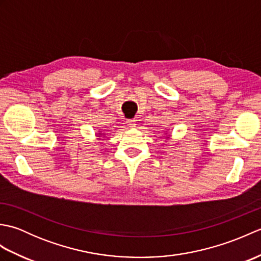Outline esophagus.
<instances>
[{
	"instance_id": "1",
	"label": "esophagus",
	"mask_w": 261,
	"mask_h": 261,
	"mask_svg": "<svg viewBox=\"0 0 261 261\" xmlns=\"http://www.w3.org/2000/svg\"><path fill=\"white\" fill-rule=\"evenodd\" d=\"M126 124L129 127H134L136 125V120L135 119H126Z\"/></svg>"
}]
</instances>
